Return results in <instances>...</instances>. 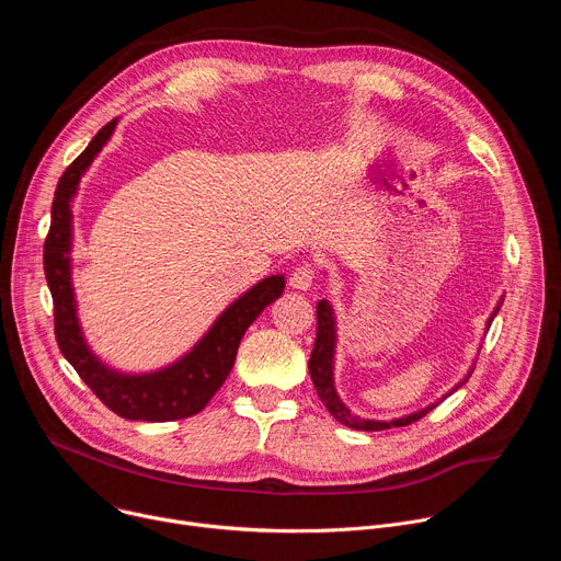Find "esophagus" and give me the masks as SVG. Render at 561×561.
Masks as SVG:
<instances>
[{
	"instance_id": "1",
	"label": "esophagus",
	"mask_w": 561,
	"mask_h": 561,
	"mask_svg": "<svg viewBox=\"0 0 561 561\" xmlns=\"http://www.w3.org/2000/svg\"><path fill=\"white\" fill-rule=\"evenodd\" d=\"M314 275H317V271H314V266L312 264H299L293 273H290V286L293 288H297V290H308L310 286H312V282H314Z\"/></svg>"
}]
</instances>
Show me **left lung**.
<instances>
[{
  "mask_svg": "<svg viewBox=\"0 0 561 561\" xmlns=\"http://www.w3.org/2000/svg\"><path fill=\"white\" fill-rule=\"evenodd\" d=\"M502 306V304H500ZM500 306L495 308V312L491 314L489 324L493 322V317L497 314ZM333 351H335V319H333V310L329 306V301H317V337H314V346L308 359V370H310V379L314 383V390L322 399L324 407L329 409V413L344 426L355 428V431H386L392 426H409L415 424L417 420H422L428 411H433L435 407H428L420 413H413L409 417L394 420V422H373V420H362L357 415H353L344 404L342 399L335 392L333 386ZM470 377V375H468ZM466 377V379H468ZM461 386V383H459Z\"/></svg>",
  "mask_w": 561,
  "mask_h": 561,
  "instance_id": "1",
  "label": "left lung"
}]
</instances>
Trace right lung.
<instances>
[{
    "instance_id": "right-lung-1",
    "label": "right lung",
    "mask_w": 561,
    "mask_h": 561,
    "mask_svg": "<svg viewBox=\"0 0 561 561\" xmlns=\"http://www.w3.org/2000/svg\"><path fill=\"white\" fill-rule=\"evenodd\" d=\"M117 119L108 122L84 152L64 171L57 182L50 228L44 242V273L53 295L55 340L61 355L70 362L77 375L100 397V402L124 420L139 422H173L197 415L206 409L210 397L228 377L239 342L257 314L275 301L286 282L282 275L266 277L239 297L213 324L206 337L178 364L150 375H122L104 364L87 348L82 331L75 317V297L70 288V197L77 191L79 178L89 169L95 154L108 141Z\"/></svg>"
}]
</instances>
